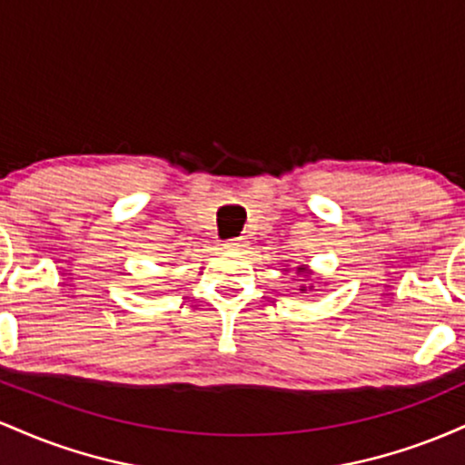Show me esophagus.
Returning <instances> with one entry per match:
<instances>
[{
    "label": "esophagus",
    "instance_id": "34e87169",
    "mask_svg": "<svg viewBox=\"0 0 465 465\" xmlns=\"http://www.w3.org/2000/svg\"><path fill=\"white\" fill-rule=\"evenodd\" d=\"M225 249H229V251H244V249H247V240H244V238L227 240Z\"/></svg>",
    "mask_w": 465,
    "mask_h": 465
}]
</instances>
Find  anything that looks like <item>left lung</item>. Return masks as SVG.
Listing matches in <instances>:
<instances>
[{
    "mask_svg": "<svg viewBox=\"0 0 465 465\" xmlns=\"http://www.w3.org/2000/svg\"><path fill=\"white\" fill-rule=\"evenodd\" d=\"M297 271H300V273L303 275V273H306V271H308V269H306V266H297ZM306 288H311V291H312V286H302V288H300V291H306Z\"/></svg>",
    "mask_w": 465,
    "mask_h": 465,
    "instance_id": "1",
    "label": "left lung"
}]
</instances>
